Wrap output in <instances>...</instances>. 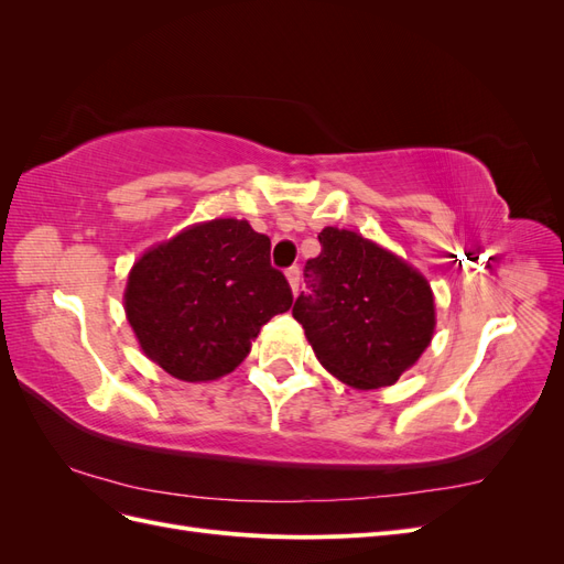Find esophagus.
<instances>
[{
    "mask_svg": "<svg viewBox=\"0 0 564 564\" xmlns=\"http://www.w3.org/2000/svg\"><path fill=\"white\" fill-rule=\"evenodd\" d=\"M286 280H289V286H292V292L296 294L299 292V284H301V268L299 265L286 268Z\"/></svg>",
    "mask_w": 564,
    "mask_h": 564,
    "instance_id": "obj_1",
    "label": "esophagus"
}]
</instances>
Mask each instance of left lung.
I'll list each match as a JSON object with an SVG mask.
<instances>
[{"label":"left lung","instance_id":"1","mask_svg":"<svg viewBox=\"0 0 564 564\" xmlns=\"http://www.w3.org/2000/svg\"><path fill=\"white\" fill-rule=\"evenodd\" d=\"M317 240L322 251L303 268L311 292L296 299L294 319L338 381L360 390L395 383L431 344V284L357 232L324 228Z\"/></svg>","mask_w":564,"mask_h":564}]
</instances>
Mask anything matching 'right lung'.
I'll use <instances>...</instances> for the list:
<instances>
[{"label":"right lung","mask_w":564,"mask_h":564,"mask_svg":"<svg viewBox=\"0 0 564 564\" xmlns=\"http://www.w3.org/2000/svg\"><path fill=\"white\" fill-rule=\"evenodd\" d=\"M292 301L282 270L270 265V237L247 220L216 218L143 253L124 308L150 360L197 383L230 373Z\"/></svg>","instance_id":"add662e5"}]
</instances>
